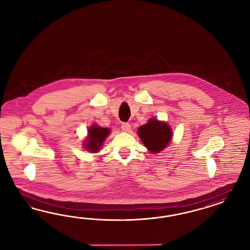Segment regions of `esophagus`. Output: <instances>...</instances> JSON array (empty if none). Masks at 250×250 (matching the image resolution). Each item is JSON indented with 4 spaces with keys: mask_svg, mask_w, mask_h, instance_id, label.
Instances as JSON below:
<instances>
[{
    "mask_svg": "<svg viewBox=\"0 0 250 250\" xmlns=\"http://www.w3.org/2000/svg\"><path fill=\"white\" fill-rule=\"evenodd\" d=\"M121 128L124 132H130L131 125H129L128 123H123V124H122Z\"/></svg>",
    "mask_w": 250,
    "mask_h": 250,
    "instance_id": "obj_1",
    "label": "esophagus"
}]
</instances>
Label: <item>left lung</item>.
I'll use <instances>...</instances> for the list:
<instances>
[{
  "label": "left lung",
  "mask_w": 250,
  "mask_h": 250,
  "mask_svg": "<svg viewBox=\"0 0 250 250\" xmlns=\"http://www.w3.org/2000/svg\"><path fill=\"white\" fill-rule=\"evenodd\" d=\"M137 134L145 146L151 152L159 153L162 151L172 138V131L170 126L165 123L151 118L148 122L140 126Z\"/></svg>",
  "instance_id": "left-lung-1"
}]
</instances>
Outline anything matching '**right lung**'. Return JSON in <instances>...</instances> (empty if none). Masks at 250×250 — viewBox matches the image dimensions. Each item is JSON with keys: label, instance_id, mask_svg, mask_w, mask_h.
I'll use <instances>...</instances> for the list:
<instances>
[{"label": "right lung", "instance_id": "obj_1", "mask_svg": "<svg viewBox=\"0 0 250 250\" xmlns=\"http://www.w3.org/2000/svg\"><path fill=\"white\" fill-rule=\"evenodd\" d=\"M110 132V129L100 127L98 125H92L88 129V137L83 142L84 148L92 153L98 152Z\"/></svg>", "mask_w": 250, "mask_h": 250}]
</instances>
